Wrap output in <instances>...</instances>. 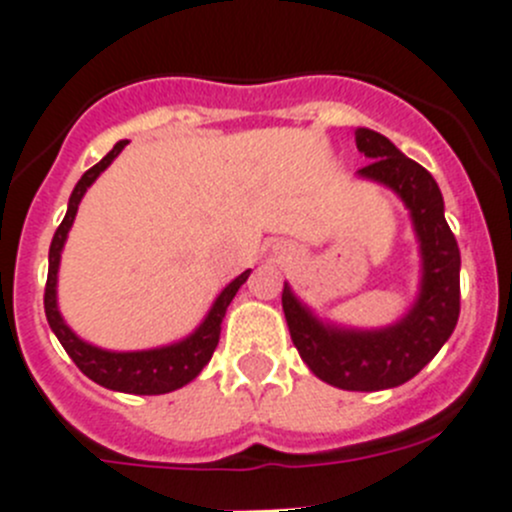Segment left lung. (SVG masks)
<instances>
[{"instance_id":"8db88e82","label":"left lung","mask_w":512,"mask_h":512,"mask_svg":"<svg viewBox=\"0 0 512 512\" xmlns=\"http://www.w3.org/2000/svg\"><path fill=\"white\" fill-rule=\"evenodd\" d=\"M355 142L357 150L372 160L357 175L393 187L413 215L423 252L418 302L398 325L370 332L322 325L287 285L282 310L297 352L320 380L340 390L370 393L408 382L453 335L460 315V250L433 175L380 132L360 127Z\"/></svg>"}]
</instances>
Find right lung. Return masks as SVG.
I'll use <instances>...</instances> for the list:
<instances>
[{"label": "right lung", "mask_w": 512, "mask_h": 512, "mask_svg": "<svg viewBox=\"0 0 512 512\" xmlns=\"http://www.w3.org/2000/svg\"><path fill=\"white\" fill-rule=\"evenodd\" d=\"M124 145H127V140L117 142L107 157H102L97 165L89 167L82 175V180L77 182V187H74L72 197H69L67 215H64L62 225L57 227V232H54L52 237V245H49V272L47 287H44V312H47V322L49 327H52L54 335H57V340L62 342V347L67 350V355L72 357L74 365H77L89 380H94L97 385H102V388L119 390V393L162 395L172 393V390L182 388V385H187L190 380H195L202 372V367L210 362L212 352H215L217 342H220V325L222 317H225L227 312V305H230L232 297L237 295L242 282L250 277V270H245L240 277H235V280L220 292V297L215 300L212 310L207 312L205 322H202L187 340L177 342V345L142 352H109L79 340V337L64 325L62 315H59L57 310L59 255H62L64 240H67V232L69 227H72L74 215H77L79 200L84 197L87 187L97 180L99 172L107 170L109 162L124 150Z\"/></svg>", "instance_id": "1"}]
</instances>
